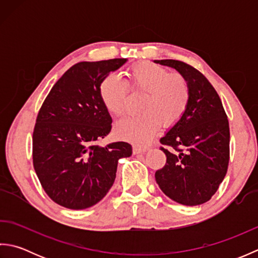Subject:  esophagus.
Segmentation results:
<instances>
[{
  "label": "esophagus",
  "mask_w": 258,
  "mask_h": 258,
  "mask_svg": "<svg viewBox=\"0 0 258 258\" xmlns=\"http://www.w3.org/2000/svg\"><path fill=\"white\" fill-rule=\"evenodd\" d=\"M147 150H149V147H147V146H143V145H134L133 146L134 154H139V153L146 152Z\"/></svg>",
  "instance_id": "34e87169"
}]
</instances>
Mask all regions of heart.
<instances>
[{
  "label": "heart",
  "instance_id": "b5f03b06",
  "mask_svg": "<svg viewBox=\"0 0 258 258\" xmlns=\"http://www.w3.org/2000/svg\"><path fill=\"white\" fill-rule=\"evenodd\" d=\"M127 84L116 75H107L100 84L101 100L109 113L122 116L127 111L128 89L145 93L140 103L139 115L124 118L116 124L120 138L146 143L161 125L171 128L180 122L190 103L188 81L180 74H171L160 65L142 62L126 71Z\"/></svg>",
  "mask_w": 258,
  "mask_h": 258
}]
</instances>
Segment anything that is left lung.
I'll use <instances>...</instances> for the list:
<instances>
[{
	"label": "left lung",
	"instance_id": "obj_1",
	"mask_svg": "<svg viewBox=\"0 0 258 258\" xmlns=\"http://www.w3.org/2000/svg\"><path fill=\"white\" fill-rule=\"evenodd\" d=\"M188 81L190 103L180 122L160 140L166 163L155 172L156 183L169 199L201 205L216 193L227 173L229 124L221 97L199 70L176 59H156Z\"/></svg>",
	"mask_w": 258,
	"mask_h": 258
}]
</instances>
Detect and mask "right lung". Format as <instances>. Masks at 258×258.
Listing matches in <instances>:
<instances>
[{"label":"right lung","mask_w":258,"mask_h":258,"mask_svg":"<svg viewBox=\"0 0 258 258\" xmlns=\"http://www.w3.org/2000/svg\"><path fill=\"white\" fill-rule=\"evenodd\" d=\"M126 62L113 58L74 64L43 102L33 131V166L43 189L56 204L84 210L107 194L119 158L132 146L98 142L112 130V117L100 96L104 78Z\"/></svg>","instance_id":"right-lung-1"}]
</instances>
